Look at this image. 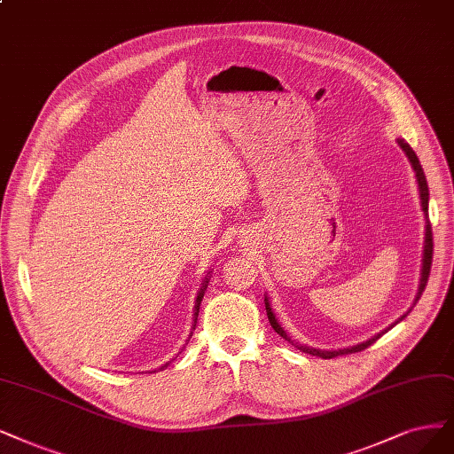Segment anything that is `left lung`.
<instances>
[{"label":"left lung","mask_w":454,"mask_h":454,"mask_svg":"<svg viewBox=\"0 0 454 454\" xmlns=\"http://www.w3.org/2000/svg\"><path fill=\"white\" fill-rule=\"evenodd\" d=\"M396 142H398L400 149L404 151V155L408 157V160H410V164H411V168H413V174H415V179H417V187H419V200H421V209H423V216H425V243H423L421 277H419V288H417V294H415V299H413V305L408 309V312L402 314L395 324H391L389 327H385L381 333L374 334V337H371V339L364 340V342H359V344H356V346H348V348H339V349H320V348H312V346L299 344V342H294V340H292L290 334H288L286 331H284V327L278 324L277 316H275V312H273V309H271L270 295L265 294V299H263V301H265V310H267V317H270L271 327L280 334L282 339H286V340L292 342L295 348H299L301 351H305V354H310V356H316V357H322V359H333V357H339V356H348V354H356V351H363L364 348L372 346V344L381 337L383 333L391 331L396 324H400L402 320H404V317L411 312V309L415 307V303H417L419 299H421V295H423V292H425V286H427V282H428V275H430L432 248H434V245H432V228H430V221H428V198H430V194H428V183H427V177H425V172H423V166H421V162H419V159H417V155H415V151L410 147V144H408L404 138H396Z\"/></svg>","instance_id":"obj_1"}]
</instances>
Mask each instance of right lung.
<instances>
[{
  "label": "right lung",
  "instance_id": "obj_1",
  "mask_svg": "<svg viewBox=\"0 0 454 454\" xmlns=\"http://www.w3.org/2000/svg\"><path fill=\"white\" fill-rule=\"evenodd\" d=\"M209 278H211V271H207V275L204 277V280H201V286H200V290H198V294H196V301H194V314H192V329H194V325H196V320H198V312H200V303H201V299H204V294H206V290H207V284H209ZM192 337V331H191V334H189V339ZM189 342V340H187ZM174 361V359H172ZM172 361H168L166 364H162L160 368H157V371H164V368L170 364ZM157 371H153V372H157Z\"/></svg>",
  "mask_w": 454,
  "mask_h": 454
}]
</instances>
